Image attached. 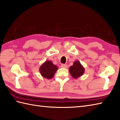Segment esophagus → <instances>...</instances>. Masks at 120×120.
<instances>
[{"label": "esophagus", "mask_w": 120, "mask_h": 120, "mask_svg": "<svg viewBox=\"0 0 120 120\" xmlns=\"http://www.w3.org/2000/svg\"><path fill=\"white\" fill-rule=\"evenodd\" d=\"M61 68H68V66L67 65V64H62L61 65Z\"/></svg>", "instance_id": "esophagus-1"}]
</instances>
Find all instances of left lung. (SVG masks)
<instances>
[{
    "label": "left lung",
    "mask_w": 120,
    "mask_h": 120,
    "mask_svg": "<svg viewBox=\"0 0 120 120\" xmlns=\"http://www.w3.org/2000/svg\"><path fill=\"white\" fill-rule=\"evenodd\" d=\"M85 68L81 65L79 61H75L73 65L71 66L69 72L74 78H78L82 76L85 73Z\"/></svg>",
    "instance_id": "obj_1"
}]
</instances>
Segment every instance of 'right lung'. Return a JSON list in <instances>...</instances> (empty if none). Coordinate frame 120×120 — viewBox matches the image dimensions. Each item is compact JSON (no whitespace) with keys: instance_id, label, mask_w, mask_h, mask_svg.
I'll use <instances>...</instances> for the list:
<instances>
[{"instance_id":"obj_1","label":"right lung","mask_w":120,"mask_h":120,"mask_svg":"<svg viewBox=\"0 0 120 120\" xmlns=\"http://www.w3.org/2000/svg\"><path fill=\"white\" fill-rule=\"evenodd\" d=\"M58 69L57 66L53 64L51 61H46L40 66L39 71L42 77L49 79L54 76Z\"/></svg>"}]
</instances>
